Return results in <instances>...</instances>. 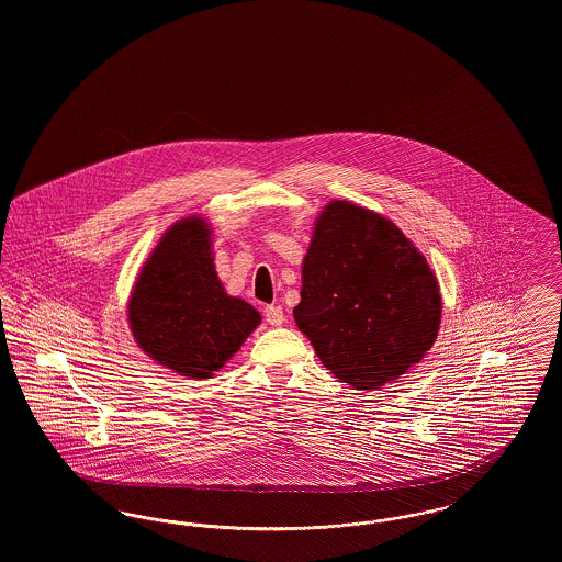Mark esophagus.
<instances>
[{
  "instance_id": "esophagus-1",
  "label": "esophagus",
  "mask_w": 562,
  "mask_h": 562,
  "mask_svg": "<svg viewBox=\"0 0 562 562\" xmlns=\"http://www.w3.org/2000/svg\"><path fill=\"white\" fill-rule=\"evenodd\" d=\"M266 321H268L271 326H282V324H284V312H282V307H280V305H268V307H266Z\"/></svg>"
}]
</instances>
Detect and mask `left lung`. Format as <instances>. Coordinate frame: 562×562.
<instances>
[{
    "label": "left lung",
    "mask_w": 562,
    "mask_h": 562,
    "mask_svg": "<svg viewBox=\"0 0 562 562\" xmlns=\"http://www.w3.org/2000/svg\"><path fill=\"white\" fill-rule=\"evenodd\" d=\"M293 316L330 373L371 392L424 360L440 330L442 294L396 223L330 200L301 263Z\"/></svg>",
    "instance_id": "1"
}]
</instances>
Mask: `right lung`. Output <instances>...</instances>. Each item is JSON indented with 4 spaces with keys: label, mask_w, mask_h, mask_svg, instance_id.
<instances>
[{
    "label": "right lung",
    "mask_w": 562,
    "mask_h": 562,
    "mask_svg": "<svg viewBox=\"0 0 562 562\" xmlns=\"http://www.w3.org/2000/svg\"><path fill=\"white\" fill-rule=\"evenodd\" d=\"M126 316L138 348L188 379L218 373L261 324V314L218 280L213 225L202 214L161 234L134 280Z\"/></svg>",
    "instance_id": "right-lung-1"
}]
</instances>
